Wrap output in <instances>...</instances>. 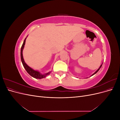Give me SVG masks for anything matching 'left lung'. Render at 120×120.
<instances>
[{
  "instance_id": "left-lung-1",
  "label": "left lung",
  "mask_w": 120,
  "mask_h": 120,
  "mask_svg": "<svg viewBox=\"0 0 120 120\" xmlns=\"http://www.w3.org/2000/svg\"><path fill=\"white\" fill-rule=\"evenodd\" d=\"M102 64H101V66H100V68H98V70H97V71H96V72H95V73H94V74H93V75H92H92H95V74H96V73H97V72H98V71H99V70H100V68H101V66H102Z\"/></svg>"
}]
</instances>
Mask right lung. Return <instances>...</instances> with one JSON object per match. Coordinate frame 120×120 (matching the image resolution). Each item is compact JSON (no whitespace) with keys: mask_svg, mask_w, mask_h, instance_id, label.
Here are the masks:
<instances>
[{"mask_svg":"<svg viewBox=\"0 0 120 120\" xmlns=\"http://www.w3.org/2000/svg\"><path fill=\"white\" fill-rule=\"evenodd\" d=\"M26 38H25L23 44L22 45V46H21V52H20L21 60V61H22L23 66L24 68L25 69V70L31 76V77H34L35 79H42V78H44L46 77L47 75H49L50 74V72H48V73H47L45 75H41V74H40V72L39 71H34V70H33V69H32L31 68H30L29 66H28L24 62V60L23 58L22 51H23V49L24 48V46L25 43V40H26Z\"/></svg>","mask_w":120,"mask_h":120,"instance_id":"1","label":"right lung"}]
</instances>
